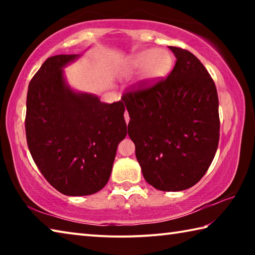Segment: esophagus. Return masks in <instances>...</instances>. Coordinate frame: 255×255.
Masks as SVG:
<instances>
[{
  "instance_id": "1",
  "label": "esophagus",
  "mask_w": 255,
  "mask_h": 255,
  "mask_svg": "<svg viewBox=\"0 0 255 255\" xmlns=\"http://www.w3.org/2000/svg\"><path fill=\"white\" fill-rule=\"evenodd\" d=\"M125 120H126L127 124L129 123V115H128L127 111H125Z\"/></svg>"
}]
</instances>
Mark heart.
I'll list each match as a JSON object with an SVG mask.
<instances>
[{
  "label": "heart",
  "instance_id": "heart-1",
  "mask_svg": "<svg viewBox=\"0 0 255 255\" xmlns=\"http://www.w3.org/2000/svg\"><path fill=\"white\" fill-rule=\"evenodd\" d=\"M173 58L167 50L147 48L137 51L129 57L124 66V74L140 70L139 79L143 83L153 84L170 74Z\"/></svg>",
  "mask_w": 255,
  "mask_h": 255
}]
</instances>
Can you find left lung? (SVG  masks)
Wrapping results in <instances>:
<instances>
[{
  "label": "left lung",
  "instance_id": "obj_1",
  "mask_svg": "<svg viewBox=\"0 0 255 255\" xmlns=\"http://www.w3.org/2000/svg\"><path fill=\"white\" fill-rule=\"evenodd\" d=\"M176 62L166 77L125 93L128 135L147 183L162 191L191 188L208 170L219 141L217 90L190 51L169 46Z\"/></svg>",
  "mask_w": 255,
  "mask_h": 255
}]
</instances>
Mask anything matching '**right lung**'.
I'll use <instances>...</instances> for the list:
<instances>
[{"label":"right lung","instance_id":"right-lung-1","mask_svg":"<svg viewBox=\"0 0 255 255\" xmlns=\"http://www.w3.org/2000/svg\"><path fill=\"white\" fill-rule=\"evenodd\" d=\"M80 55L46 59L29 83L25 136L45 179L66 196H89L109 181L118 144L127 135L123 101L103 103L76 92L64 77Z\"/></svg>","mask_w":255,"mask_h":255}]
</instances>
